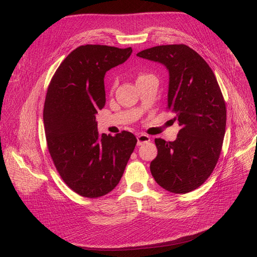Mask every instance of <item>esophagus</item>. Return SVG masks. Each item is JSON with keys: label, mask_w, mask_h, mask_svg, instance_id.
Instances as JSON below:
<instances>
[{"label": "esophagus", "mask_w": 257, "mask_h": 257, "mask_svg": "<svg viewBox=\"0 0 257 257\" xmlns=\"http://www.w3.org/2000/svg\"><path fill=\"white\" fill-rule=\"evenodd\" d=\"M148 142H150V137L148 135H146V134L137 135V145L138 146H142L143 144L148 143Z\"/></svg>", "instance_id": "esophagus-1"}]
</instances>
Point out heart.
<instances>
[{
	"label": "heart",
	"instance_id": "1",
	"mask_svg": "<svg viewBox=\"0 0 257 257\" xmlns=\"http://www.w3.org/2000/svg\"><path fill=\"white\" fill-rule=\"evenodd\" d=\"M145 76H148L147 74H139L138 76H137V80L138 79H141V78H143V77H145Z\"/></svg>",
	"mask_w": 257,
	"mask_h": 257
}]
</instances>
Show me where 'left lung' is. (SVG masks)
Segmentation results:
<instances>
[{"label":"left lung","instance_id":"left-lung-1","mask_svg":"<svg viewBox=\"0 0 257 257\" xmlns=\"http://www.w3.org/2000/svg\"><path fill=\"white\" fill-rule=\"evenodd\" d=\"M137 57L159 62L169 72L167 109L180 125L175 142L155 138L158 155L150 164L157 183L172 193L197 189L220 158L226 127V105L207 62L189 46L162 45Z\"/></svg>","mask_w":257,"mask_h":257}]
</instances>
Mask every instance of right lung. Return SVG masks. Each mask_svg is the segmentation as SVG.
<instances>
[{"mask_svg": "<svg viewBox=\"0 0 257 257\" xmlns=\"http://www.w3.org/2000/svg\"><path fill=\"white\" fill-rule=\"evenodd\" d=\"M132 52L131 47L80 46L62 62L48 85L44 105L48 150L63 181L83 197L111 192L135 149L133 134L100 135L95 120L106 103V72L124 63Z\"/></svg>", "mask_w": 257, "mask_h": 257, "instance_id": "add662e5", "label": "right lung"}]
</instances>
